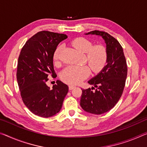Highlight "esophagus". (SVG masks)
I'll use <instances>...</instances> for the list:
<instances>
[{
	"mask_svg": "<svg viewBox=\"0 0 147 147\" xmlns=\"http://www.w3.org/2000/svg\"><path fill=\"white\" fill-rule=\"evenodd\" d=\"M74 88H75V86H73V85H69V89L70 90H73Z\"/></svg>",
	"mask_w": 147,
	"mask_h": 147,
	"instance_id": "esophagus-1",
	"label": "esophagus"
}]
</instances>
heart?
<instances>
[{
  "label": "heart",
  "instance_id": "b5f03b06",
  "mask_svg": "<svg viewBox=\"0 0 147 147\" xmlns=\"http://www.w3.org/2000/svg\"><path fill=\"white\" fill-rule=\"evenodd\" d=\"M73 44L78 51L86 53L88 65L94 72H97L104 67L107 61L106 49L101 45L93 46L92 43L84 38H78L74 40ZM61 47L59 46L53 53L55 63L59 60V52ZM90 74V69L87 66L70 65L63 70L61 73V80L69 84H78L82 82Z\"/></svg>",
  "mask_w": 147,
  "mask_h": 147
}]
</instances>
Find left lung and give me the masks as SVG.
<instances>
[{
	"instance_id": "1",
	"label": "left lung",
	"mask_w": 147,
	"mask_h": 147,
	"mask_svg": "<svg viewBox=\"0 0 147 147\" xmlns=\"http://www.w3.org/2000/svg\"><path fill=\"white\" fill-rule=\"evenodd\" d=\"M86 34H95L103 38L106 44L107 65L88 81L96 88L82 89L80 104L87 113L101 115L111 110L122 96L127 73L126 60L119 42L109 33L95 30Z\"/></svg>"
}]
</instances>
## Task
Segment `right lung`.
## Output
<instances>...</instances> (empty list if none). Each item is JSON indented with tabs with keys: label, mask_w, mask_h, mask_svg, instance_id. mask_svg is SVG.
I'll list each match as a JSON object with an SVG mask.
<instances>
[{
	"label": "right lung",
	"mask_w": 147,
	"mask_h": 147,
	"mask_svg": "<svg viewBox=\"0 0 147 147\" xmlns=\"http://www.w3.org/2000/svg\"><path fill=\"white\" fill-rule=\"evenodd\" d=\"M67 38L65 34L37 32L26 42L18 58L16 76L21 96L29 111L40 117H51L59 113L68 93V86L60 80L52 89L46 85L49 74L55 76L53 53Z\"/></svg>",
	"instance_id": "obj_1"
}]
</instances>
